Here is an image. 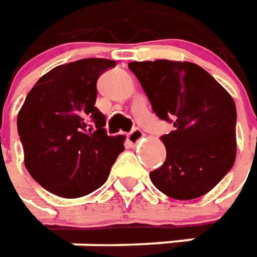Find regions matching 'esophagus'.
<instances>
[{
    "label": "esophagus",
    "instance_id": "obj_1",
    "mask_svg": "<svg viewBox=\"0 0 257 257\" xmlns=\"http://www.w3.org/2000/svg\"><path fill=\"white\" fill-rule=\"evenodd\" d=\"M142 138H144V132L141 129L135 128L132 129L128 135H126V141H128L131 145H137V144H139L142 141Z\"/></svg>",
    "mask_w": 257,
    "mask_h": 257
}]
</instances>
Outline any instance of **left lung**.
Here are the masks:
<instances>
[{
	"label": "left lung",
	"mask_w": 257,
	"mask_h": 257,
	"mask_svg": "<svg viewBox=\"0 0 257 257\" xmlns=\"http://www.w3.org/2000/svg\"><path fill=\"white\" fill-rule=\"evenodd\" d=\"M152 109L175 131L161 138L165 164L149 173L166 196L196 199L213 189L236 158V105L213 76L192 62H129Z\"/></svg>",
	"instance_id": "8db88e82"
}]
</instances>
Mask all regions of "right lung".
<instances>
[{
  "instance_id": "add662e5",
  "label": "right lung",
  "mask_w": 257,
  "mask_h": 257,
  "mask_svg": "<svg viewBox=\"0 0 257 257\" xmlns=\"http://www.w3.org/2000/svg\"><path fill=\"white\" fill-rule=\"evenodd\" d=\"M115 61L85 58L41 76L18 112L24 162L44 189L74 199L106 182L125 149L123 137H108L96 106V81ZM91 125H89V122Z\"/></svg>"
}]
</instances>
